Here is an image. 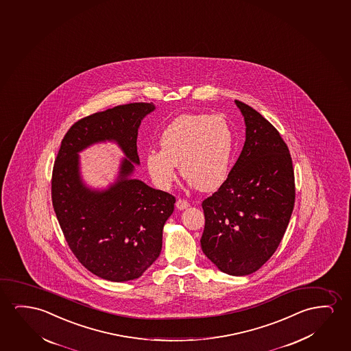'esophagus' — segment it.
<instances>
[{"label": "esophagus", "mask_w": 351, "mask_h": 351, "mask_svg": "<svg viewBox=\"0 0 351 351\" xmlns=\"http://www.w3.org/2000/svg\"><path fill=\"white\" fill-rule=\"evenodd\" d=\"M176 206H177V208L180 209V210H183V209H186V208L190 206V203H189L188 201H185V199L178 198V199H177V203H176Z\"/></svg>", "instance_id": "1"}]
</instances>
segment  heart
I'll return each instance as SVG.
<instances>
[{"label":"heart","mask_w":351,"mask_h":351,"mask_svg":"<svg viewBox=\"0 0 351 351\" xmlns=\"http://www.w3.org/2000/svg\"><path fill=\"white\" fill-rule=\"evenodd\" d=\"M161 150H150L145 165L154 183L168 189L184 178L201 191H213L226 182L232 162L234 134L220 115L183 114L166 126L158 139Z\"/></svg>","instance_id":"obj_1"}]
</instances>
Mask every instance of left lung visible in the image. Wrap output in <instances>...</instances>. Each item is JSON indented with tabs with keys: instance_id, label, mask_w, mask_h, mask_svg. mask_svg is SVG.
I'll return each mask as SVG.
<instances>
[{
	"instance_id": "left-lung-1",
	"label": "left lung",
	"mask_w": 351,
	"mask_h": 351,
	"mask_svg": "<svg viewBox=\"0 0 351 351\" xmlns=\"http://www.w3.org/2000/svg\"><path fill=\"white\" fill-rule=\"evenodd\" d=\"M245 120V143L226 182L202 202L201 247L231 276L260 269L282 242L295 206L292 158L278 130L236 99Z\"/></svg>"
}]
</instances>
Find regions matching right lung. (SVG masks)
I'll return each mask as SVG.
<instances>
[{"label": "right lung", "instance_id": "right-lung-1", "mask_svg": "<svg viewBox=\"0 0 351 351\" xmlns=\"http://www.w3.org/2000/svg\"><path fill=\"white\" fill-rule=\"evenodd\" d=\"M154 109L136 102L80 119L55 158L51 201L64 239L88 271L110 282L137 279L153 265L162 247L163 225L174 210L173 195L129 178L139 163V125ZM102 140H115L128 158L117 184L91 192L80 180L77 153Z\"/></svg>", "mask_w": 351, "mask_h": 351}]
</instances>
